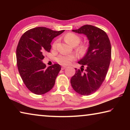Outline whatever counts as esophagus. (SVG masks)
<instances>
[{"mask_svg":"<svg viewBox=\"0 0 130 130\" xmlns=\"http://www.w3.org/2000/svg\"><path fill=\"white\" fill-rule=\"evenodd\" d=\"M66 68H67V67H66V66H62V67H61V69L63 70L64 69H65Z\"/></svg>","mask_w":130,"mask_h":130,"instance_id":"esophagus-1","label":"esophagus"}]
</instances>
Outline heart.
Masks as SVG:
<instances>
[{
  "label": "heart",
  "mask_w": 130,
  "mask_h": 130,
  "mask_svg": "<svg viewBox=\"0 0 130 130\" xmlns=\"http://www.w3.org/2000/svg\"><path fill=\"white\" fill-rule=\"evenodd\" d=\"M65 41L68 43L72 46H76L80 43L81 41V37L78 35L76 34L73 32H68L65 35L64 37ZM57 41H55L53 43V48L56 47ZM88 49V45L85 43H81L77 47V51L81 55H84L86 53ZM76 60V56L74 54H61L57 57V62L60 63L61 65H69L72 61Z\"/></svg>",
  "instance_id": "b5f03b06"
}]
</instances>
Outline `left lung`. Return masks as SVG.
I'll return each mask as SVG.
<instances>
[{
	"instance_id": "left-lung-1",
	"label": "left lung",
	"mask_w": 130,
	"mask_h": 130,
	"mask_svg": "<svg viewBox=\"0 0 130 130\" xmlns=\"http://www.w3.org/2000/svg\"><path fill=\"white\" fill-rule=\"evenodd\" d=\"M72 31L85 34L89 45L86 54L78 62L81 69L75 68L70 83L77 93L88 96L98 90L105 80L111 59V43L106 32L95 26L86 25Z\"/></svg>"
}]
</instances>
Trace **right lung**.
Instances as JSON below:
<instances>
[{
  "instance_id": "right-lung-1",
  "label": "right lung",
  "mask_w": 130,
  "mask_h": 130,
  "mask_svg": "<svg viewBox=\"0 0 130 130\" xmlns=\"http://www.w3.org/2000/svg\"><path fill=\"white\" fill-rule=\"evenodd\" d=\"M64 31L38 27L28 30L21 37L17 48L18 69L26 87L32 93L45 94L54 87L61 66L55 63L46 68L42 60L44 54L50 52L53 38Z\"/></svg>"
}]
</instances>
